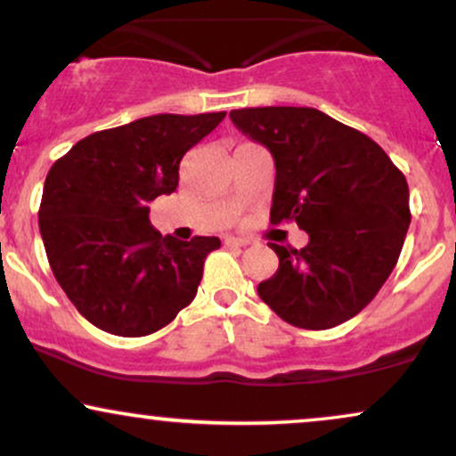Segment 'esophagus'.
I'll return each instance as SVG.
<instances>
[{
    "label": "esophagus",
    "mask_w": 456,
    "mask_h": 456,
    "mask_svg": "<svg viewBox=\"0 0 456 456\" xmlns=\"http://www.w3.org/2000/svg\"><path fill=\"white\" fill-rule=\"evenodd\" d=\"M224 244H227V246H238V248H242V246H248L250 244V240L233 238V235H229V238H224Z\"/></svg>",
    "instance_id": "esophagus-1"
}]
</instances>
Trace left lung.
Segmentation results:
<instances>
[{"instance_id":"8db88e82","label":"left lung","mask_w":456,"mask_h":456,"mask_svg":"<svg viewBox=\"0 0 456 456\" xmlns=\"http://www.w3.org/2000/svg\"><path fill=\"white\" fill-rule=\"evenodd\" d=\"M276 163L270 223H297L304 248L270 242L281 265L256 289L282 321L331 329L359 314L391 276L410 227L408 183L388 155L316 108L229 114Z\"/></svg>"}]
</instances>
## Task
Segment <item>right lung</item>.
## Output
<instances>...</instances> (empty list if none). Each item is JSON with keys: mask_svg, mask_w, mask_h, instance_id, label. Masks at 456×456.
I'll list each match as a JSON object with an SVG mask.
<instances>
[{"mask_svg": "<svg viewBox=\"0 0 456 456\" xmlns=\"http://www.w3.org/2000/svg\"><path fill=\"white\" fill-rule=\"evenodd\" d=\"M224 114L144 117L86 135L53 163L37 212L44 248L65 295L95 327L151 336L193 301L221 240L163 238L148 204L174 193L186 151Z\"/></svg>", "mask_w": 456, "mask_h": 456, "instance_id": "right-lung-1", "label": "right lung"}]
</instances>
